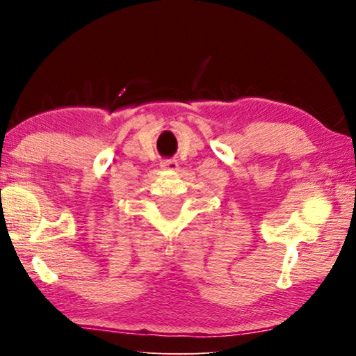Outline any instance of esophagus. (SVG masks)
<instances>
[{
    "instance_id": "esophagus-1",
    "label": "esophagus",
    "mask_w": 356,
    "mask_h": 356,
    "mask_svg": "<svg viewBox=\"0 0 356 356\" xmlns=\"http://www.w3.org/2000/svg\"><path fill=\"white\" fill-rule=\"evenodd\" d=\"M160 166H161V170H165V171H177L179 170L177 160H163L160 163Z\"/></svg>"
}]
</instances>
